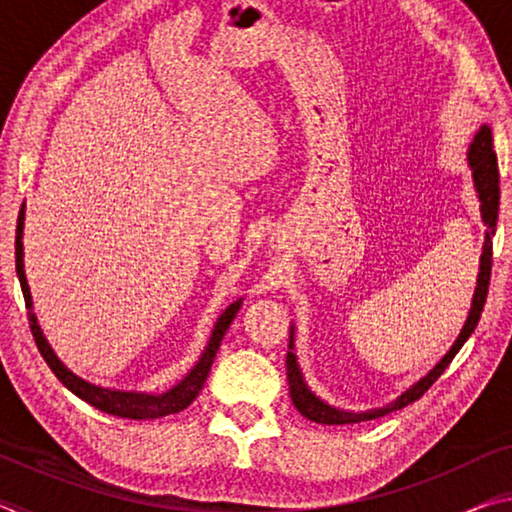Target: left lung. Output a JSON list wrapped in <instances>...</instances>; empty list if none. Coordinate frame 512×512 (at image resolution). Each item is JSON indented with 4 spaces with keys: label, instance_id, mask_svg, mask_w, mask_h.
Here are the masks:
<instances>
[{
    "label": "left lung",
    "instance_id": "left-lung-1",
    "mask_svg": "<svg viewBox=\"0 0 512 512\" xmlns=\"http://www.w3.org/2000/svg\"><path fill=\"white\" fill-rule=\"evenodd\" d=\"M470 167L474 171V183H476V192H479L481 198V214L483 221L488 225V232H485V246H483V255H481V273H479V282H476V293L472 300V309L470 316L465 320V327L461 336H458L456 343L452 345V350L445 354V359L433 368L427 377L418 381L413 388H409L402 397H397L393 404L384 406V409H375V411H366V413H345V411H336L332 406H327L325 402H320L318 397L309 391L305 379L300 375L296 354H293V329H291V341H289V352H287V377H289V393H291V402L300 415H305L307 420L318 422V424H354V422H366V420H375L381 418V415H388L393 411H400L404 406H409L411 402L420 400V397L429 391V388L436 384V379L443 375L445 368L452 363L456 357V352L463 348V343L470 339V334L474 332L476 323H479L481 311L485 305V298H488V287H490V273H492V232L497 228V212H499V164H497V153L492 151V131L488 126H483L479 133H476L474 142L470 146Z\"/></svg>",
    "mask_w": 512,
    "mask_h": 512
}]
</instances>
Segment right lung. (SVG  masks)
<instances>
[{
  "label": "right lung",
  "mask_w": 512,
  "mask_h": 512,
  "mask_svg": "<svg viewBox=\"0 0 512 512\" xmlns=\"http://www.w3.org/2000/svg\"><path fill=\"white\" fill-rule=\"evenodd\" d=\"M22 225H24V205L20 207V214H17V230H15V271L17 277H20V287L24 293V302L31 309V293H29V284L27 277H24V264H22ZM241 307V300L232 302V305L223 311V316L216 320L212 339L207 343V348L203 352L201 361L196 363V368L189 372V375L180 381L178 386H173L169 393L164 395H144V393H121V391H108V388H99L92 386L88 381H83L81 377H76L74 372H69L63 363L58 361V357L51 352L49 343L42 336L40 327L36 323V316L29 311V327L33 334V341H36L38 350L42 354V359L47 361V366L51 372L63 381V386H67L76 397H81L83 402H88L94 409H99L108 415H117V418H131V420H149V418H162V415H171L187 409L189 404L196 400L198 391H201L207 375H210V368L214 363L216 352H219V345L223 341L225 332L232 320H235L237 311Z\"/></svg>",
  "instance_id": "obj_1"
}]
</instances>
